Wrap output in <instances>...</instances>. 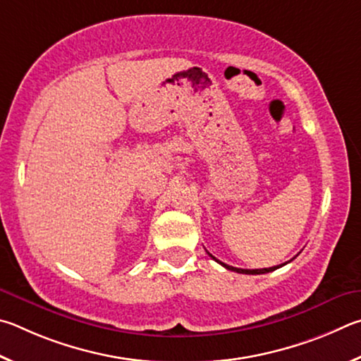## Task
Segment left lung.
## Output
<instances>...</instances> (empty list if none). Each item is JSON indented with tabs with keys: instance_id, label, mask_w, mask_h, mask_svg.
<instances>
[{
	"instance_id": "1",
	"label": "left lung",
	"mask_w": 361,
	"mask_h": 361,
	"mask_svg": "<svg viewBox=\"0 0 361 361\" xmlns=\"http://www.w3.org/2000/svg\"><path fill=\"white\" fill-rule=\"evenodd\" d=\"M207 254H209V252H207ZM211 255V254H209ZM214 260H216L217 263H220L222 264L224 268H226V269H230V271H236V273H241V274H267V273H271V271H274V269H277V268H281V267H283V264H279V267H273V268H263V269H241V268H235V267H230V264H225V263H222V262H219L216 257L214 255H211ZM292 262V260H290Z\"/></svg>"
}]
</instances>
